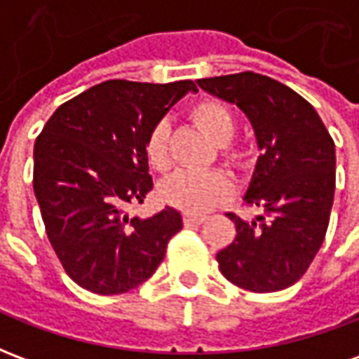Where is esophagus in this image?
Returning a JSON list of instances; mask_svg holds the SVG:
<instances>
[{
  "label": "esophagus",
  "mask_w": 359,
  "mask_h": 359,
  "mask_svg": "<svg viewBox=\"0 0 359 359\" xmlns=\"http://www.w3.org/2000/svg\"><path fill=\"white\" fill-rule=\"evenodd\" d=\"M203 221H205V215H192V213L184 215V223L187 225H202Z\"/></svg>",
  "instance_id": "obj_1"
}]
</instances>
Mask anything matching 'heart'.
I'll return each mask as SVG.
<instances>
[{
	"label": "heart",
	"instance_id": "obj_1",
	"mask_svg": "<svg viewBox=\"0 0 359 359\" xmlns=\"http://www.w3.org/2000/svg\"><path fill=\"white\" fill-rule=\"evenodd\" d=\"M190 117L198 128L215 144H226L234 133L233 113L225 105L215 100L196 103ZM229 156L241 157L236 151H229ZM146 157L149 165L157 171H165L169 167V123L159 121L149 130L146 140ZM233 192V182L223 172H192L179 171L165 180L161 187V196L167 203L188 213H203L226 200Z\"/></svg>",
	"mask_w": 359,
	"mask_h": 359
}]
</instances>
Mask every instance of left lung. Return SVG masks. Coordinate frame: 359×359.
Listing matches in <instances>:
<instances>
[{
    "label": "left lung",
    "mask_w": 359,
    "mask_h": 359,
    "mask_svg": "<svg viewBox=\"0 0 359 359\" xmlns=\"http://www.w3.org/2000/svg\"><path fill=\"white\" fill-rule=\"evenodd\" d=\"M198 84L246 113L262 151L244 202L265 215L244 221L226 213L236 236L217 252L219 269L252 292L288 288L308 271L325 241L334 198V142L317 111L269 76L248 71Z\"/></svg>",
    "instance_id": "obj_1"
}]
</instances>
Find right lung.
I'll list each match as a JSON object with an SVG mask.
<instances>
[{"instance_id": "1", "label": "right lung", "mask_w": 359, "mask_h": 359, "mask_svg": "<svg viewBox=\"0 0 359 359\" xmlns=\"http://www.w3.org/2000/svg\"><path fill=\"white\" fill-rule=\"evenodd\" d=\"M188 92L171 84L107 81L55 109L34 144V194L46 233L67 275L90 292L123 294L148 280L163 262L182 215H128L149 177L146 140Z\"/></svg>"}]
</instances>
